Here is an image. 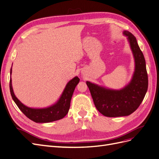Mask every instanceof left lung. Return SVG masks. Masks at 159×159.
<instances>
[{"instance_id": "1", "label": "left lung", "mask_w": 159, "mask_h": 159, "mask_svg": "<svg viewBox=\"0 0 159 159\" xmlns=\"http://www.w3.org/2000/svg\"><path fill=\"white\" fill-rule=\"evenodd\" d=\"M128 36L135 61V71L128 85L121 90H111L87 81L95 106L104 116L109 117L127 116L139 107L148 89V75L145 60L136 38L125 31Z\"/></svg>"}]
</instances>
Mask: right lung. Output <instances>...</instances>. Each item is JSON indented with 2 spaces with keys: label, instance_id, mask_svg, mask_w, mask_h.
I'll return each instance as SVG.
<instances>
[{
  "label": "right lung",
  "instance_id": "right-lung-1",
  "mask_svg": "<svg viewBox=\"0 0 159 159\" xmlns=\"http://www.w3.org/2000/svg\"><path fill=\"white\" fill-rule=\"evenodd\" d=\"M11 74L12 68L11 69ZM80 79L78 77H75L70 80L66 85L58 102L52 106L45 109H32L23 105L14 94L11 78L10 79V91L14 102L28 118L36 123H49L64 118L68 113L72 95Z\"/></svg>",
  "mask_w": 159,
  "mask_h": 159
}]
</instances>
